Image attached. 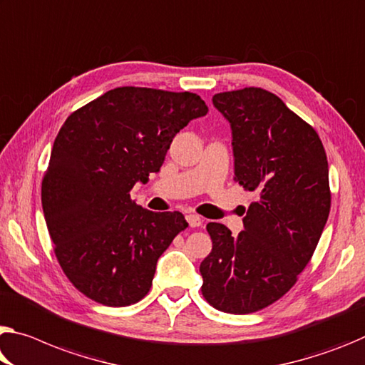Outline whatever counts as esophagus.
I'll use <instances>...</instances> for the list:
<instances>
[{
	"instance_id": "esophagus-1",
	"label": "esophagus",
	"mask_w": 365,
	"mask_h": 365,
	"mask_svg": "<svg viewBox=\"0 0 365 365\" xmlns=\"http://www.w3.org/2000/svg\"><path fill=\"white\" fill-rule=\"evenodd\" d=\"M187 222H188V225L190 227H200L201 224H203V219H201L198 214H187Z\"/></svg>"
}]
</instances>
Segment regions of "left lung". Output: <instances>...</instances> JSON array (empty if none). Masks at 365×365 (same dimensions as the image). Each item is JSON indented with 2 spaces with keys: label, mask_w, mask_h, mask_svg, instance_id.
Masks as SVG:
<instances>
[{
  "label": "left lung",
  "mask_w": 365,
  "mask_h": 365,
  "mask_svg": "<svg viewBox=\"0 0 365 365\" xmlns=\"http://www.w3.org/2000/svg\"><path fill=\"white\" fill-rule=\"evenodd\" d=\"M212 106L230 125L234 180L257 200L239 235L206 225L201 291L217 310L252 314L284 296L314 255L331 203L328 160L317 131L268 91L221 92Z\"/></svg>",
  "instance_id": "left-lung-1"
}]
</instances>
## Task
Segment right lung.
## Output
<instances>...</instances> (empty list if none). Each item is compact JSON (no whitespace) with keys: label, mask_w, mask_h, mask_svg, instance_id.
I'll return each instance as SVG.
<instances>
[{"label":"right lung","mask_w":365,"mask_h":365,"mask_svg":"<svg viewBox=\"0 0 365 365\" xmlns=\"http://www.w3.org/2000/svg\"><path fill=\"white\" fill-rule=\"evenodd\" d=\"M206 113L192 92L117 88L66 118L42 206L58 262L84 296L123 307L149 292L159 257L188 224L178 211L138 206L130 190L148 183L177 133Z\"/></svg>","instance_id":"1"}]
</instances>
